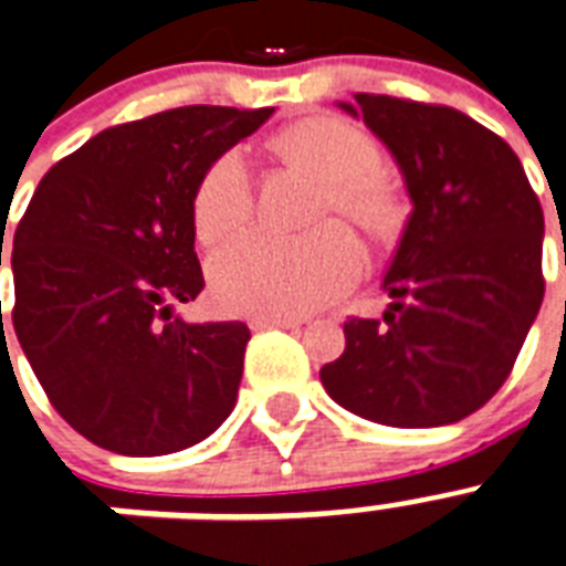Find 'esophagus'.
<instances>
[{"label":"esophagus","mask_w":566,"mask_h":566,"mask_svg":"<svg viewBox=\"0 0 566 566\" xmlns=\"http://www.w3.org/2000/svg\"><path fill=\"white\" fill-rule=\"evenodd\" d=\"M253 331H265V327H301L297 318H283V315H253L251 318Z\"/></svg>","instance_id":"esophagus-1"}]
</instances>
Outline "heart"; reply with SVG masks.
<instances>
[{
    "label": "heart",
    "instance_id": "obj_1",
    "mask_svg": "<svg viewBox=\"0 0 566 566\" xmlns=\"http://www.w3.org/2000/svg\"><path fill=\"white\" fill-rule=\"evenodd\" d=\"M271 150L292 168L322 179L315 218L343 214L375 239L398 227V197L380 174L375 138L336 115L301 117L271 138ZM253 188L242 153L227 150L206 165L191 197V221L203 244L233 239L251 221ZM354 235L324 223L301 239L251 233L223 248L209 265L221 306L251 315H304L331 304L360 277Z\"/></svg>",
    "mask_w": 566,
    "mask_h": 566
}]
</instances>
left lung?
<instances>
[{
  "label": "left lung",
  "instance_id": "1",
  "mask_svg": "<svg viewBox=\"0 0 566 566\" xmlns=\"http://www.w3.org/2000/svg\"><path fill=\"white\" fill-rule=\"evenodd\" d=\"M354 99L339 108L387 144L413 212L384 277V322H345L322 384L369 422H461L505 384L541 310V200L516 153L458 108Z\"/></svg>",
  "mask_w": 566,
  "mask_h": 566
}]
</instances>
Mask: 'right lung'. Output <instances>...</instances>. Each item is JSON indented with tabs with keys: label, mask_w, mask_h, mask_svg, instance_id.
<instances>
[{
	"label": "right lung",
	"mask_w": 566,
	"mask_h": 566,
	"mask_svg": "<svg viewBox=\"0 0 566 566\" xmlns=\"http://www.w3.org/2000/svg\"><path fill=\"white\" fill-rule=\"evenodd\" d=\"M271 115L186 105L112 126L34 191L11 251V318L52 407L99 449L170 454L233 413L248 324H191L174 304L203 292L197 179Z\"/></svg>",
	"instance_id": "add662e5"
}]
</instances>
